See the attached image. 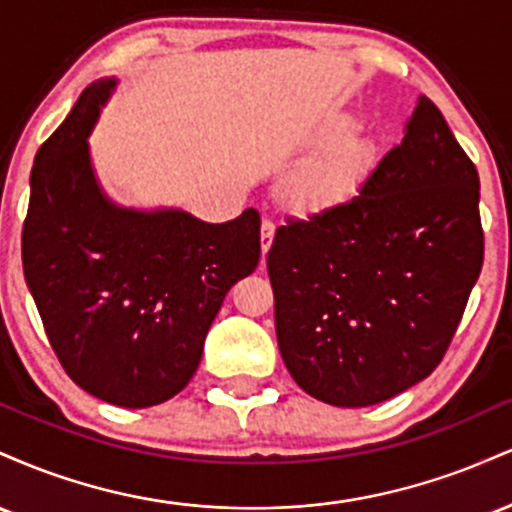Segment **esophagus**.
Segmentation results:
<instances>
[{
  "label": "esophagus",
  "instance_id": "34e87169",
  "mask_svg": "<svg viewBox=\"0 0 512 512\" xmlns=\"http://www.w3.org/2000/svg\"><path fill=\"white\" fill-rule=\"evenodd\" d=\"M274 221L264 219L262 221V233H260V240H262V264H264V255H267L269 248H272V240H274Z\"/></svg>",
  "mask_w": 512,
  "mask_h": 512
}]
</instances>
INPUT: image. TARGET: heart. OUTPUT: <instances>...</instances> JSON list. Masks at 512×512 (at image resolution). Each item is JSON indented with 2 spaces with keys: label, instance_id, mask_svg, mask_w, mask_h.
<instances>
[{
  "label": "heart",
  "instance_id": "1",
  "mask_svg": "<svg viewBox=\"0 0 512 512\" xmlns=\"http://www.w3.org/2000/svg\"><path fill=\"white\" fill-rule=\"evenodd\" d=\"M354 122L334 120L305 137V149L320 154L303 163L286 182V197L296 207L327 209L344 204L358 192L370 170V151L363 139L351 137Z\"/></svg>",
  "mask_w": 512,
  "mask_h": 512
}]
</instances>
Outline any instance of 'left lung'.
<instances>
[{"label": "left lung", "mask_w": 512, "mask_h": 512, "mask_svg": "<svg viewBox=\"0 0 512 512\" xmlns=\"http://www.w3.org/2000/svg\"><path fill=\"white\" fill-rule=\"evenodd\" d=\"M481 262L479 173L421 96L402 144L349 202L276 228L267 269L291 378L334 407L421 383L460 325Z\"/></svg>", "instance_id": "left-lung-1"}]
</instances>
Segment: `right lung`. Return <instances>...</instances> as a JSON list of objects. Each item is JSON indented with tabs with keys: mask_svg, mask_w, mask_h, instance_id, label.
<instances>
[{
	"mask_svg": "<svg viewBox=\"0 0 512 512\" xmlns=\"http://www.w3.org/2000/svg\"><path fill=\"white\" fill-rule=\"evenodd\" d=\"M115 88V76L93 81L35 154L21 255L69 378L103 402L144 409L195 375L223 298L260 262V214L207 223L117 204L88 144Z\"/></svg>",
	"mask_w": 512,
	"mask_h": 512,
	"instance_id": "obj_1",
	"label": "right lung"
}]
</instances>
